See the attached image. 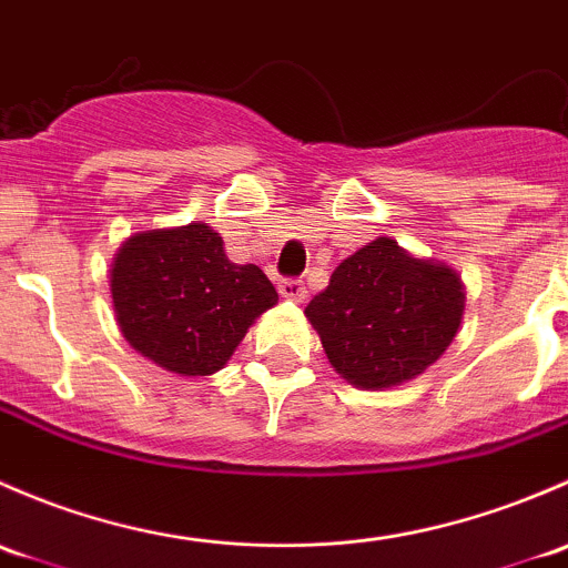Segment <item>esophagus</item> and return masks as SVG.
I'll return each mask as SVG.
<instances>
[{"label":"esophagus","mask_w":568,"mask_h":568,"mask_svg":"<svg viewBox=\"0 0 568 568\" xmlns=\"http://www.w3.org/2000/svg\"><path fill=\"white\" fill-rule=\"evenodd\" d=\"M278 292H282V297L286 301H295V303H303L306 301V284L301 282V278H284L282 284H278Z\"/></svg>","instance_id":"34e87169"}]
</instances>
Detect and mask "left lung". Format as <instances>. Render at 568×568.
<instances>
[{
  "instance_id": "1",
  "label": "left lung",
  "mask_w": 568,
  "mask_h": 568,
  "mask_svg": "<svg viewBox=\"0 0 568 568\" xmlns=\"http://www.w3.org/2000/svg\"><path fill=\"white\" fill-rule=\"evenodd\" d=\"M462 312L457 271L418 260L390 237L347 256L306 306L333 369L366 390L429 369L457 336Z\"/></svg>"
}]
</instances>
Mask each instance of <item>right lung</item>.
I'll list each match as a JSON object with an SVG mask.
<instances>
[{
    "instance_id": "obj_1",
    "label": "right lung",
    "mask_w": 568,
    "mask_h": 568,
    "mask_svg": "<svg viewBox=\"0 0 568 568\" xmlns=\"http://www.w3.org/2000/svg\"><path fill=\"white\" fill-rule=\"evenodd\" d=\"M116 325L136 353L183 377L224 369L262 312L278 303L256 265H235L207 224L131 235L111 262Z\"/></svg>"
}]
</instances>
